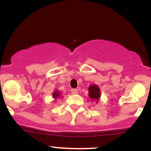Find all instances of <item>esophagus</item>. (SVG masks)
Masks as SVG:
<instances>
[{
  "label": "esophagus",
  "mask_w": 151,
  "mask_h": 151,
  "mask_svg": "<svg viewBox=\"0 0 151 151\" xmlns=\"http://www.w3.org/2000/svg\"><path fill=\"white\" fill-rule=\"evenodd\" d=\"M71 92H72V94H76L78 93V89H76V88H73L71 90Z\"/></svg>",
  "instance_id": "34e87169"
}]
</instances>
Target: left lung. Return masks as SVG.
Wrapping results in <instances>:
<instances>
[{"mask_svg":"<svg viewBox=\"0 0 151 151\" xmlns=\"http://www.w3.org/2000/svg\"><path fill=\"white\" fill-rule=\"evenodd\" d=\"M89 97L96 103L98 102L100 97H101V91L98 86L96 85H91L88 88Z\"/></svg>","mask_w":151,"mask_h":151,"instance_id":"1","label":"left lung"}]
</instances>
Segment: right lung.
Instances as JSON below:
<instances>
[{"label": "right lung", "instance_id": "right-lung-1", "mask_svg": "<svg viewBox=\"0 0 151 151\" xmlns=\"http://www.w3.org/2000/svg\"><path fill=\"white\" fill-rule=\"evenodd\" d=\"M60 93L59 91H55L53 93V97H54V99H57L58 97H60Z\"/></svg>", "mask_w": 151, "mask_h": 151}]
</instances>
